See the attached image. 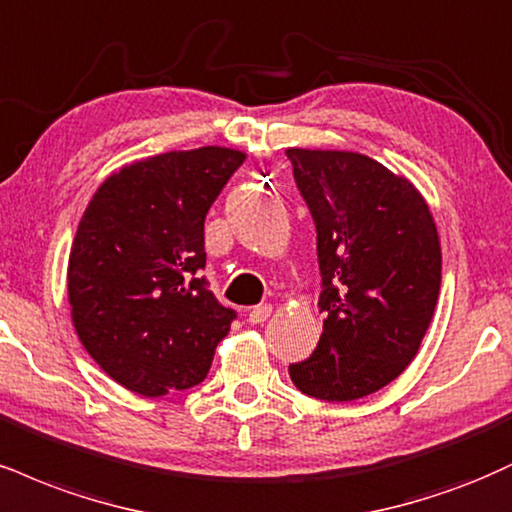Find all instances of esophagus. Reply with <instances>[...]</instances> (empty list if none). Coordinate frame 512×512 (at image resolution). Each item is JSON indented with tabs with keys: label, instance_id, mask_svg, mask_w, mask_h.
Here are the masks:
<instances>
[{
	"label": "esophagus",
	"instance_id": "34e87169",
	"mask_svg": "<svg viewBox=\"0 0 512 512\" xmlns=\"http://www.w3.org/2000/svg\"><path fill=\"white\" fill-rule=\"evenodd\" d=\"M269 315H272V305H257L248 312V322L250 324H262V322H267Z\"/></svg>",
	"mask_w": 512,
	"mask_h": 512
}]
</instances>
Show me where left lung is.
I'll return each instance as SVG.
<instances>
[{
    "label": "left lung",
    "instance_id": "8db88e82",
    "mask_svg": "<svg viewBox=\"0 0 512 512\" xmlns=\"http://www.w3.org/2000/svg\"><path fill=\"white\" fill-rule=\"evenodd\" d=\"M286 157L317 229L324 331L288 367L307 396L331 403L384 389L410 365L434 317L441 245L432 212L408 178L357 152Z\"/></svg>",
    "mask_w": 512,
    "mask_h": 512
}]
</instances>
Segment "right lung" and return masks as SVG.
Wrapping results in <instances>:
<instances>
[{
	"instance_id": "right-lung-1",
	"label": "right lung",
	"mask_w": 512,
	"mask_h": 512,
	"mask_svg": "<svg viewBox=\"0 0 512 512\" xmlns=\"http://www.w3.org/2000/svg\"><path fill=\"white\" fill-rule=\"evenodd\" d=\"M245 155L166 152L97 188L69 257L80 343L128 391L157 398L207 377L236 310L209 291L205 217Z\"/></svg>"
}]
</instances>
